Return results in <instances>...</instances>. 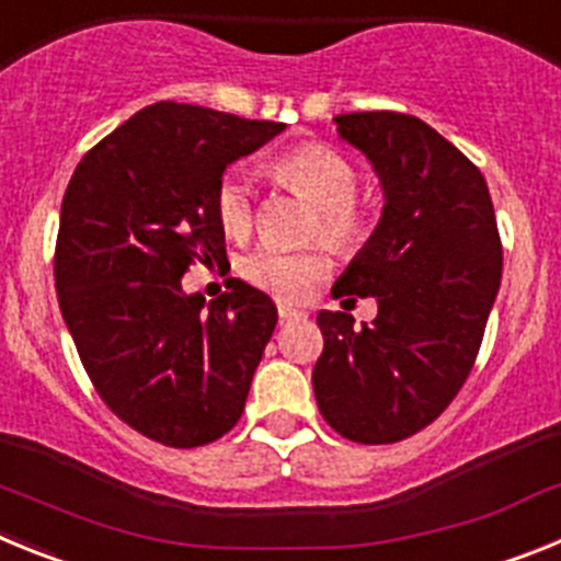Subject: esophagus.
Listing matches in <instances>:
<instances>
[{
  "label": "esophagus",
  "instance_id": "1",
  "mask_svg": "<svg viewBox=\"0 0 561 561\" xmlns=\"http://www.w3.org/2000/svg\"><path fill=\"white\" fill-rule=\"evenodd\" d=\"M277 314H280V320H297V317H304V311L297 309V306L284 304V300H280V304H277Z\"/></svg>",
  "mask_w": 561,
  "mask_h": 561
}]
</instances>
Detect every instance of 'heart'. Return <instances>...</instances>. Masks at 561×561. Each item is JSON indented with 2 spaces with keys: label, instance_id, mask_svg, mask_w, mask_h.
<instances>
[{
  "label": "heart",
  "instance_id": "b5f03b06",
  "mask_svg": "<svg viewBox=\"0 0 561 561\" xmlns=\"http://www.w3.org/2000/svg\"><path fill=\"white\" fill-rule=\"evenodd\" d=\"M277 182L317 207L320 238L331 247H354L365 236V219L354 205L356 171L345 157L325 146H300L275 162ZM216 216L227 236L244 238L252 230V191L244 171L230 168L216 187ZM329 272V261L317 250H277L257 247L241 261V275L257 289L286 300L304 297Z\"/></svg>",
  "mask_w": 561,
  "mask_h": 561
}]
</instances>
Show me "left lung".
<instances>
[{"label": "left lung", "mask_w": 561, "mask_h": 561, "mask_svg": "<svg viewBox=\"0 0 561 561\" xmlns=\"http://www.w3.org/2000/svg\"><path fill=\"white\" fill-rule=\"evenodd\" d=\"M336 134L379 176V225L331 295L376 297L354 325L320 311L323 354L311 385L340 435L393 444L419 433L463 388L503 275L483 173L433 126L399 112L336 114Z\"/></svg>", "instance_id": "left-lung-1"}]
</instances>
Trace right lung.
<instances>
[{"label": "right lung", "mask_w": 561, "mask_h": 561, "mask_svg": "<svg viewBox=\"0 0 561 561\" xmlns=\"http://www.w3.org/2000/svg\"><path fill=\"white\" fill-rule=\"evenodd\" d=\"M284 128L160 101L103 137L64 193V323L108 410L165 447H202L236 427L275 331L261 289L230 277L207 304L182 275L193 261H225L221 173Z\"/></svg>", "instance_id": "obj_1"}]
</instances>
